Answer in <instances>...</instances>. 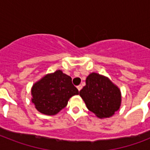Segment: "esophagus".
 I'll list each match as a JSON object with an SVG mask.
<instances>
[{
  "label": "esophagus",
  "mask_w": 150,
  "mask_h": 150,
  "mask_svg": "<svg viewBox=\"0 0 150 150\" xmlns=\"http://www.w3.org/2000/svg\"><path fill=\"white\" fill-rule=\"evenodd\" d=\"M82 85H79V86H77V89H78V90H79V91H80V90L82 89Z\"/></svg>",
  "instance_id": "1"
}]
</instances>
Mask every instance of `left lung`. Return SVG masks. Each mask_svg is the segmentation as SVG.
Wrapping results in <instances>:
<instances>
[{"instance_id": "8db88e82", "label": "left lung", "mask_w": 150, "mask_h": 150, "mask_svg": "<svg viewBox=\"0 0 150 150\" xmlns=\"http://www.w3.org/2000/svg\"><path fill=\"white\" fill-rule=\"evenodd\" d=\"M80 96L89 110L99 118L113 116L120 109L121 90L104 75L90 73L86 79V86L79 92Z\"/></svg>"}]
</instances>
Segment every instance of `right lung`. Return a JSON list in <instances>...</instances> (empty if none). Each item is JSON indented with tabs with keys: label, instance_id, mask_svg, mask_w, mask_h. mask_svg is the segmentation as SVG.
I'll return each instance as SVG.
<instances>
[{
	"label": "right lung",
	"instance_id": "right-lung-1",
	"mask_svg": "<svg viewBox=\"0 0 150 150\" xmlns=\"http://www.w3.org/2000/svg\"><path fill=\"white\" fill-rule=\"evenodd\" d=\"M79 90L72 84L71 78L61 70L49 73L35 82L31 89L32 103L41 114L55 115L68 104Z\"/></svg>",
	"mask_w": 150,
	"mask_h": 150
}]
</instances>
